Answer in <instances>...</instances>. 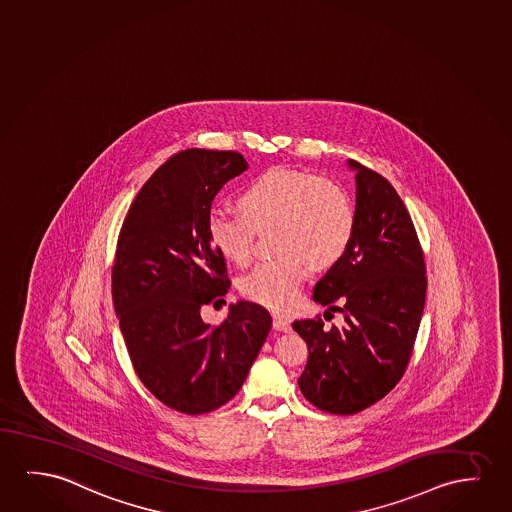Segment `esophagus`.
Instances as JSON below:
<instances>
[{"instance_id": "obj_1", "label": "esophagus", "mask_w": 512, "mask_h": 512, "mask_svg": "<svg viewBox=\"0 0 512 512\" xmlns=\"http://www.w3.org/2000/svg\"><path fill=\"white\" fill-rule=\"evenodd\" d=\"M273 329H275V331H282V333H289V319H285L283 315H275V317H273Z\"/></svg>"}]
</instances>
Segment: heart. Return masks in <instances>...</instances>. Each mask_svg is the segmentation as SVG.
Returning a JSON list of instances; mask_svg holds the SVG:
<instances>
[{
    "label": "heart",
    "instance_id": "1",
    "mask_svg": "<svg viewBox=\"0 0 512 512\" xmlns=\"http://www.w3.org/2000/svg\"><path fill=\"white\" fill-rule=\"evenodd\" d=\"M243 213L213 211L208 232L216 250L237 266L252 259L255 230H275L280 257L262 262L243 278L241 292L271 310L296 303L308 266H336L349 252L356 211L341 186L319 174L275 167L239 195Z\"/></svg>",
    "mask_w": 512,
    "mask_h": 512
}]
</instances>
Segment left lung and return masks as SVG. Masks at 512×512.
<instances>
[{
	"label": "left lung",
	"mask_w": 512,
	"mask_h": 512,
	"mask_svg": "<svg viewBox=\"0 0 512 512\" xmlns=\"http://www.w3.org/2000/svg\"><path fill=\"white\" fill-rule=\"evenodd\" d=\"M349 167L356 171L354 237L313 289V299L340 312L343 324L326 327L320 315L292 324L310 350L299 389L336 415L361 412L400 382L428 285L423 248L400 195L378 172L354 160Z\"/></svg>",
	"instance_id": "obj_1"
}]
</instances>
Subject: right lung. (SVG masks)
<instances>
[{
	"label": "right lung",
	"mask_w": 512,
	"mask_h": 512,
	"mask_svg": "<svg viewBox=\"0 0 512 512\" xmlns=\"http://www.w3.org/2000/svg\"><path fill=\"white\" fill-rule=\"evenodd\" d=\"M246 169L236 151H179L135 195L119 232L112 301L128 356L149 393L181 414L232 400L271 329V315L250 301L230 304L218 326L200 319L230 287L209 237L211 202Z\"/></svg>",
	"instance_id": "right-lung-1"
}]
</instances>
